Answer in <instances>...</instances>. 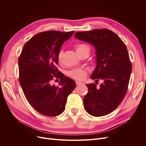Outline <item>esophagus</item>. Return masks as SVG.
I'll return each instance as SVG.
<instances>
[{"mask_svg":"<svg viewBox=\"0 0 146 146\" xmlns=\"http://www.w3.org/2000/svg\"><path fill=\"white\" fill-rule=\"evenodd\" d=\"M76 85H77V86H79V85H83V83L82 82H80V81H76Z\"/></svg>","mask_w":146,"mask_h":146,"instance_id":"34e87169","label":"esophagus"}]
</instances>
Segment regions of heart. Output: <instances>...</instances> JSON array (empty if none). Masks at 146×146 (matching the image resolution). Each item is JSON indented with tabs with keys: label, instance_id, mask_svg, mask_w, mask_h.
I'll return each instance as SVG.
<instances>
[{
	"label": "heart",
	"instance_id": "obj_1",
	"mask_svg": "<svg viewBox=\"0 0 146 146\" xmlns=\"http://www.w3.org/2000/svg\"><path fill=\"white\" fill-rule=\"evenodd\" d=\"M76 51L77 52L81 51L82 50H87L89 51V48L88 45L83 44H79L76 46ZM62 57H63V51H60L58 54V61L59 63L62 62ZM68 76L76 80H82L86 77L87 72L86 70L83 68H74L72 70L70 71L68 73Z\"/></svg>",
	"mask_w": 146,
	"mask_h": 146
}]
</instances>
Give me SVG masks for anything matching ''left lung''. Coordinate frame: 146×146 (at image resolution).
<instances>
[{
    "mask_svg": "<svg viewBox=\"0 0 146 146\" xmlns=\"http://www.w3.org/2000/svg\"><path fill=\"white\" fill-rule=\"evenodd\" d=\"M74 36L94 47L96 64L90 79L104 81L99 88L94 83L86 84L89 91L84 97V108L92 116L106 115L117 108L127 91L132 65L127 47L115 33L106 29L77 32Z\"/></svg>",
    "mask_w": 146,
    "mask_h": 146,
    "instance_id": "8db88e82",
    "label": "left lung"
}]
</instances>
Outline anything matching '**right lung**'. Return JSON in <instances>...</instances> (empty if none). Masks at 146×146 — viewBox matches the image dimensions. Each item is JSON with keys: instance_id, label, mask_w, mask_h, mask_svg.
Here are the masks:
<instances>
[{"instance_id": "1", "label": "right lung", "mask_w": 146, "mask_h": 146, "mask_svg": "<svg viewBox=\"0 0 146 146\" xmlns=\"http://www.w3.org/2000/svg\"><path fill=\"white\" fill-rule=\"evenodd\" d=\"M74 33L48 31L37 34L25 43L18 59L19 81L24 94L44 115L56 117L62 113L68 96L76 88L75 82L56 67L61 46ZM54 77L60 79V87L50 84Z\"/></svg>"}]
</instances>
